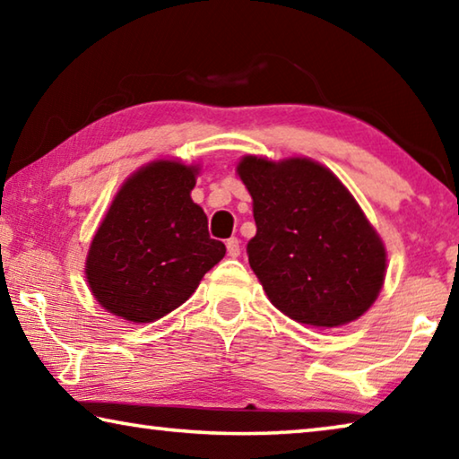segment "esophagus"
Listing matches in <instances>:
<instances>
[{
    "instance_id": "1",
    "label": "esophagus",
    "mask_w": 459,
    "mask_h": 459,
    "mask_svg": "<svg viewBox=\"0 0 459 459\" xmlns=\"http://www.w3.org/2000/svg\"><path fill=\"white\" fill-rule=\"evenodd\" d=\"M227 251H229V257H238L240 255V240L237 237H232L227 240Z\"/></svg>"
}]
</instances>
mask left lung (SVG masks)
Here are the masks:
<instances>
[{
	"label": "left lung",
	"mask_w": 459,
	"mask_h": 459,
	"mask_svg": "<svg viewBox=\"0 0 459 459\" xmlns=\"http://www.w3.org/2000/svg\"><path fill=\"white\" fill-rule=\"evenodd\" d=\"M237 172L253 198L248 263L277 309L299 324L359 320L385 281V245L328 168L307 158L245 155Z\"/></svg>",
	"instance_id": "1"
}]
</instances>
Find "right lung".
<instances>
[{
  "mask_svg": "<svg viewBox=\"0 0 459 459\" xmlns=\"http://www.w3.org/2000/svg\"><path fill=\"white\" fill-rule=\"evenodd\" d=\"M196 166L158 160L121 186L87 255V281L107 312L147 324L182 306L227 247L192 202Z\"/></svg>",
  "mask_w": 459,
  "mask_h": 459,
  "instance_id": "1",
  "label": "right lung"
}]
</instances>
